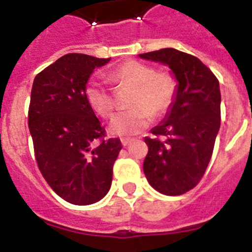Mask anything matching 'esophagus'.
Segmentation results:
<instances>
[{"instance_id":"obj_1","label":"esophagus","mask_w":252,"mask_h":252,"mask_svg":"<svg viewBox=\"0 0 252 252\" xmlns=\"http://www.w3.org/2000/svg\"><path fill=\"white\" fill-rule=\"evenodd\" d=\"M132 142V139H127V137H124V139H121V144L124 146H128Z\"/></svg>"}]
</instances>
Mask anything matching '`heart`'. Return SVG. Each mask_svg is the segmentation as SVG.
I'll use <instances>...</instances> for the list:
<instances>
[{
	"label": "heart",
	"instance_id": "obj_1",
	"mask_svg": "<svg viewBox=\"0 0 252 252\" xmlns=\"http://www.w3.org/2000/svg\"><path fill=\"white\" fill-rule=\"evenodd\" d=\"M116 84L135 86L130 103L132 107L116 113L110 122V132L117 136H132L145 130L153 115L161 116L171 107L177 95L175 78L166 72H157L153 65L128 60L110 73ZM87 102L102 117H108L115 108V97L106 82L93 78L84 90Z\"/></svg>",
	"mask_w": 252,
	"mask_h": 252
}]
</instances>
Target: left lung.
<instances>
[{"instance_id": "1", "label": "left lung", "mask_w": 252, "mask_h": 252, "mask_svg": "<svg viewBox=\"0 0 252 252\" xmlns=\"http://www.w3.org/2000/svg\"><path fill=\"white\" fill-rule=\"evenodd\" d=\"M170 68L178 83L177 95L158 126L145 137L148 155L144 173L155 190L179 195L194 188L212 157L221 125L220 83L198 58L177 49L139 54Z\"/></svg>"}]
</instances>
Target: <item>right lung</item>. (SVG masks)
I'll return each instance as SVG.
<instances>
[{
	"label": "right lung",
	"instance_id": "add662e5",
	"mask_svg": "<svg viewBox=\"0 0 252 252\" xmlns=\"http://www.w3.org/2000/svg\"><path fill=\"white\" fill-rule=\"evenodd\" d=\"M110 60L66 54L40 72L31 90L29 128L37 166L51 189L77 206L108 193L122 149L120 139L103 140L104 127L84 94L94 69Z\"/></svg>",
	"mask_w": 252,
	"mask_h": 252
}]
</instances>
